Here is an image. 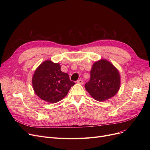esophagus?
<instances>
[{
  "mask_svg": "<svg viewBox=\"0 0 150 150\" xmlns=\"http://www.w3.org/2000/svg\"><path fill=\"white\" fill-rule=\"evenodd\" d=\"M76 83L78 84H83V81L82 80H78L76 81Z\"/></svg>",
  "mask_w": 150,
  "mask_h": 150,
  "instance_id": "obj_1",
  "label": "esophagus"
}]
</instances>
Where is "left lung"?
<instances>
[{"label": "left lung", "instance_id": "8db88e82", "mask_svg": "<svg viewBox=\"0 0 150 150\" xmlns=\"http://www.w3.org/2000/svg\"><path fill=\"white\" fill-rule=\"evenodd\" d=\"M120 74L107 60L96 62L91 70V78L85 88L95 100L103 101L114 96L119 90Z\"/></svg>", "mask_w": 150, "mask_h": 150}]
</instances>
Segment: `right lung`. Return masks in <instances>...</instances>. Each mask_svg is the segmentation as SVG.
Wrapping results in <instances>:
<instances>
[{
    "label": "right lung",
    "instance_id": "add662e5",
    "mask_svg": "<svg viewBox=\"0 0 150 150\" xmlns=\"http://www.w3.org/2000/svg\"><path fill=\"white\" fill-rule=\"evenodd\" d=\"M32 84L39 98L53 103L64 98L75 83L70 81L67 73L62 72L58 63L47 60L35 70Z\"/></svg>",
    "mask_w": 150,
    "mask_h": 150
}]
</instances>
